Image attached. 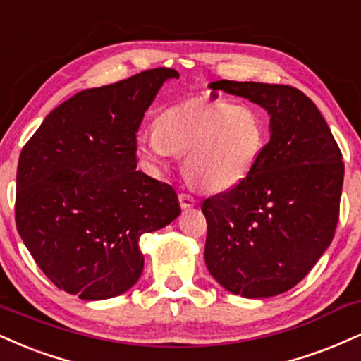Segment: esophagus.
<instances>
[{
  "instance_id": "34e87169",
  "label": "esophagus",
  "mask_w": 361,
  "mask_h": 361,
  "mask_svg": "<svg viewBox=\"0 0 361 361\" xmlns=\"http://www.w3.org/2000/svg\"><path fill=\"white\" fill-rule=\"evenodd\" d=\"M178 200H180L181 208H190L197 203V200H195L192 195H188V193H180L178 195Z\"/></svg>"
}]
</instances>
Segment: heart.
I'll return each instance as SVG.
<instances>
[{"mask_svg":"<svg viewBox=\"0 0 361 361\" xmlns=\"http://www.w3.org/2000/svg\"><path fill=\"white\" fill-rule=\"evenodd\" d=\"M267 145V119L257 106L228 101L185 102L164 109L158 126L139 133L136 149L153 173L183 153L190 183L222 193L240 185Z\"/></svg>","mask_w":361,"mask_h":361,"instance_id":"1","label":"heart"}]
</instances>
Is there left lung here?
<instances>
[{"label": "left lung", "mask_w": 361, "mask_h": 361, "mask_svg": "<svg viewBox=\"0 0 361 361\" xmlns=\"http://www.w3.org/2000/svg\"><path fill=\"white\" fill-rule=\"evenodd\" d=\"M271 116V139L235 188L202 203L205 264L222 288L271 298L302 281L334 237L345 164L318 107L296 87L216 80Z\"/></svg>", "instance_id": "obj_1"}]
</instances>
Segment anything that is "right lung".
<instances>
[{
  "label": "right lung",
  "mask_w": 361,
  "mask_h": 361,
  "mask_svg": "<svg viewBox=\"0 0 361 361\" xmlns=\"http://www.w3.org/2000/svg\"><path fill=\"white\" fill-rule=\"evenodd\" d=\"M173 77L180 73L159 67L82 90L21 149L16 228L65 293L97 301L131 289L145 267L139 237L180 215L173 186L136 169L139 126Z\"/></svg>",
  "instance_id": "obj_1"
}]
</instances>
